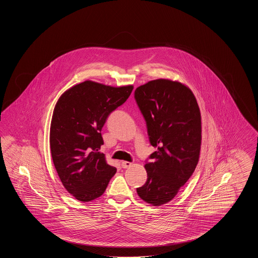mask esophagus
Segmentation results:
<instances>
[{
	"label": "esophagus",
	"mask_w": 258,
	"mask_h": 258,
	"mask_svg": "<svg viewBox=\"0 0 258 258\" xmlns=\"http://www.w3.org/2000/svg\"><path fill=\"white\" fill-rule=\"evenodd\" d=\"M132 165H133V163L130 162V161H122V167H123V168H128V167H131Z\"/></svg>",
	"instance_id": "34e87169"
}]
</instances>
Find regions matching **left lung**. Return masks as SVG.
I'll return each instance as SVG.
<instances>
[{
    "mask_svg": "<svg viewBox=\"0 0 258 258\" xmlns=\"http://www.w3.org/2000/svg\"><path fill=\"white\" fill-rule=\"evenodd\" d=\"M135 98L147 123L151 145L158 150L147 162V181L136 188L153 206L171 201L196 170L201 148V114L188 87L156 79L136 88Z\"/></svg>",
    "mask_w": 258,
    "mask_h": 258,
    "instance_id": "left-lung-1",
    "label": "left lung"
}]
</instances>
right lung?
<instances>
[{
    "label": "right lung",
    "instance_id": "right-lung-1",
    "mask_svg": "<svg viewBox=\"0 0 258 258\" xmlns=\"http://www.w3.org/2000/svg\"><path fill=\"white\" fill-rule=\"evenodd\" d=\"M133 85L112 87L86 80L58 99L50 124V150L64 188L89 202L103 195L117 169L109 165L101 128L112 111L131 96Z\"/></svg>",
    "mask_w": 258,
    "mask_h": 258
}]
</instances>
